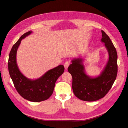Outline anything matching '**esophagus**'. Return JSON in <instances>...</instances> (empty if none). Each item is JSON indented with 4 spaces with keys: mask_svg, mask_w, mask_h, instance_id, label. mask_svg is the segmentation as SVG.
Here are the masks:
<instances>
[{
    "mask_svg": "<svg viewBox=\"0 0 128 128\" xmlns=\"http://www.w3.org/2000/svg\"><path fill=\"white\" fill-rule=\"evenodd\" d=\"M69 65H70V62H69V61H66L65 63H64V67L65 68V69H67L68 67L69 66Z\"/></svg>",
    "mask_w": 128,
    "mask_h": 128,
    "instance_id": "34e87169",
    "label": "esophagus"
}]
</instances>
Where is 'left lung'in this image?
<instances>
[{"mask_svg": "<svg viewBox=\"0 0 128 128\" xmlns=\"http://www.w3.org/2000/svg\"><path fill=\"white\" fill-rule=\"evenodd\" d=\"M102 41L104 43L109 55L107 64L100 76L91 78L84 72L82 60L72 61L68 71L72 77V87L74 94L79 99L92 102L105 96L111 88L118 74V54L116 50L106 32L102 30Z\"/></svg>", "mask_w": 128, "mask_h": 128, "instance_id": "1", "label": "left lung"}]
</instances>
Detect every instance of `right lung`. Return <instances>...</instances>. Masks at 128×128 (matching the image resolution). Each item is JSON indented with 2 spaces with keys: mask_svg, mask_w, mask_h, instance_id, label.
<instances>
[{
  "mask_svg": "<svg viewBox=\"0 0 128 128\" xmlns=\"http://www.w3.org/2000/svg\"><path fill=\"white\" fill-rule=\"evenodd\" d=\"M29 31L21 36L12 48L8 60V69L10 76L18 94L24 99L33 102L48 100L52 95L56 80L64 72L63 65L50 69L40 78L30 80L19 71L16 63V52L21 41L31 34Z\"/></svg>",
  "mask_w": 128,
  "mask_h": 128,
  "instance_id": "1",
  "label": "right lung"
}]
</instances>
